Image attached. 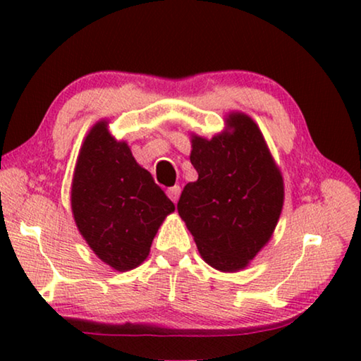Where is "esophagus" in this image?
<instances>
[{
  "label": "esophagus",
  "mask_w": 361,
  "mask_h": 361,
  "mask_svg": "<svg viewBox=\"0 0 361 361\" xmlns=\"http://www.w3.org/2000/svg\"><path fill=\"white\" fill-rule=\"evenodd\" d=\"M180 194H181V188L178 185H175V186L167 189V195L170 197V200H172V202H176V200H178Z\"/></svg>",
  "instance_id": "34e87169"
}]
</instances>
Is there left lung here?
<instances>
[{"mask_svg":"<svg viewBox=\"0 0 361 361\" xmlns=\"http://www.w3.org/2000/svg\"><path fill=\"white\" fill-rule=\"evenodd\" d=\"M191 164L178 213L202 259L221 272L245 269L271 240L283 209V176L259 127L245 113L226 116V129L191 135Z\"/></svg>","mask_w":361,"mask_h":361,"instance_id":"1","label":"left lung"}]
</instances>
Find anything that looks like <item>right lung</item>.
<instances>
[{
    "label": "right lung",
    "instance_id": "add662e5",
    "mask_svg": "<svg viewBox=\"0 0 361 361\" xmlns=\"http://www.w3.org/2000/svg\"><path fill=\"white\" fill-rule=\"evenodd\" d=\"M71 212L90 250L114 271L126 272L148 258L157 229L175 205L102 119L79 151Z\"/></svg>",
    "mask_w": 361,
    "mask_h": 361
}]
</instances>
